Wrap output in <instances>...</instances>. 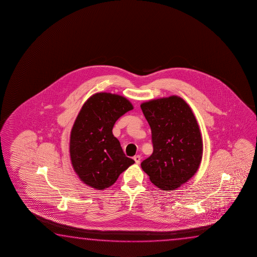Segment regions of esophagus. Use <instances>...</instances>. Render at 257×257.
Returning <instances> with one entry per match:
<instances>
[{
  "label": "esophagus",
  "instance_id": "esophagus-1",
  "mask_svg": "<svg viewBox=\"0 0 257 257\" xmlns=\"http://www.w3.org/2000/svg\"><path fill=\"white\" fill-rule=\"evenodd\" d=\"M133 159L135 160L136 164L139 165L140 163V160H141V157L140 156H135V157H133Z\"/></svg>",
  "mask_w": 257,
  "mask_h": 257
}]
</instances>
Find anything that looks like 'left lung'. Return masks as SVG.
Instances as JSON below:
<instances>
[{
  "label": "left lung",
  "mask_w": 257,
  "mask_h": 257,
  "mask_svg": "<svg viewBox=\"0 0 257 257\" xmlns=\"http://www.w3.org/2000/svg\"><path fill=\"white\" fill-rule=\"evenodd\" d=\"M152 131L154 151L141 163L150 181L163 191H174L200 167L203 143L191 107L179 96L140 105Z\"/></svg>",
  "instance_id": "left-lung-1"
}]
</instances>
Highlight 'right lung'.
I'll return each instance as SVG.
<instances>
[{"instance_id":"obj_1","label":"right lung","mask_w":257,"mask_h":257,"mask_svg":"<svg viewBox=\"0 0 257 257\" xmlns=\"http://www.w3.org/2000/svg\"><path fill=\"white\" fill-rule=\"evenodd\" d=\"M134 109L125 97L98 92L88 99L70 135L71 163L80 180L95 190H105L135 161L126 157L112 134L115 122Z\"/></svg>"}]
</instances>
